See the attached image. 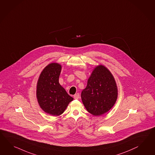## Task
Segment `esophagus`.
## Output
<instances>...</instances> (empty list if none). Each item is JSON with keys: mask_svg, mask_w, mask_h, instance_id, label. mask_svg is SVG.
Returning <instances> with one entry per match:
<instances>
[{"mask_svg": "<svg viewBox=\"0 0 155 155\" xmlns=\"http://www.w3.org/2000/svg\"><path fill=\"white\" fill-rule=\"evenodd\" d=\"M79 98V94L78 93L74 95V99H78Z\"/></svg>", "mask_w": 155, "mask_h": 155, "instance_id": "esophagus-1", "label": "esophagus"}]
</instances>
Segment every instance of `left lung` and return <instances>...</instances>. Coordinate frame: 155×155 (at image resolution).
Masks as SVG:
<instances>
[{
	"instance_id": "1",
	"label": "left lung",
	"mask_w": 155,
	"mask_h": 155,
	"mask_svg": "<svg viewBox=\"0 0 155 155\" xmlns=\"http://www.w3.org/2000/svg\"><path fill=\"white\" fill-rule=\"evenodd\" d=\"M117 97V87L111 73L103 65L96 67L81 93L86 109L94 116L101 115L111 109Z\"/></svg>"
}]
</instances>
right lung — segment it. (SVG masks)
Here are the masks:
<instances>
[{"label":"right lung","instance_id":"add662e5","mask_svg":"<svg viewBox=\"0 0 155 155\" xmlns=\"http://www.w3.org/2000/svg\"><path fill=\"white\" fill-rule=\"evenodd\" d=\"M61 67L51 63L41 72L37 84V98L42 109L53 116L63 113L73 98L67 94L59 83Z\"/></svg>","mask_w":155,"mask_h":155}]
</instances>
